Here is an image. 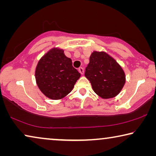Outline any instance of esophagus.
I'll return each mask as SVG.
<instances>
[{
  "label": "esophagus",
  "instance_id": "34e87169",
  "mask_svg": "<svg viewBox=\"0 0 156 156\" xmlns=\"http://www.w3.org/2000/svg\"><path fill=\"white\" fill-rule=\"evenodd\" d=\"M78 71L80 72V73L81 74H84V68H83V67H80V68H79Z\"/></svg>",
  "mask_w": 156,
  "mask_h": 156
}]
</instances>
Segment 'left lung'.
Returning <instances> with one entry per match:
<instances>
[{"label":"left lung","mask_w":156,"mask_h":156,"mask_svg":"<svg viewBox=\"0 0 156 156\" xmlns=\"http://www.w3.org/2000/svg\"><path fill=\"white\" fill-rule=\"evenodd\" d=\"M84 74L91 82L94 91L102 99L116 97L126 82L122 68L104 52L94 51L91 53Z\"/></svg>","instance_id":"obj_1"}]
</instances>
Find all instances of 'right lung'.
<instances>
[{
	"instance_id": "add662e5",
	"label": "right lung",
	"mask_w": 156,
	"mask_h": 156,
	"mask_svg": "<svg viewBox=\"0 0 156 156\" xmlns=\"http://www.w3.org/2000/svg\"><path fill=\"white\" fill-rule=\"evenodd\" d=\"M81 74L72 66L63 50L52 48L38 62L36 82L40 91L51 99H62L73 89Z\"/></svg>"
}]
</instances>
